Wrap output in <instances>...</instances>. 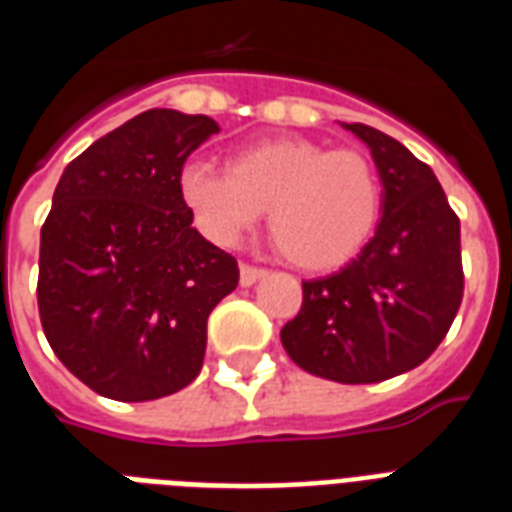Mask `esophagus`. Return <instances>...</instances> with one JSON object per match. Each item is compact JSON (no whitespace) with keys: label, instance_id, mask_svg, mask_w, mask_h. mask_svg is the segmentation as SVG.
I'll list each match as a JSON object with an SVG mask.
<instances>
[{"label":"esophagus","instance_id":"esophagus-1","mask_svg":"<svg viewBox=\"0 0 512 512\" xmlns=\"http://www.w3.org/2000/svg\"><path fill=\"white\" fill-rule=\"evenodd\" d=\"M265 268H257V265H249V263H241L239 268V281H241V287H252L257 279H263L265 276Z\"/></svg>","mask_w":512,"mask_h":512}]
</instances>
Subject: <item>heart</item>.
<instances>
[{"instance_id":"b5f03b06","label":"heart","mask_w":512,"mask_h":512,"mask_svg":"<svg viewBox=\"0 0 512 512\" xmlns=\"http://www.w3.org/2000/svg\"><path fill=\"white\" fill-rule=\"evenodd\" d=\"M180 199L209 241L233 247L268 209L273 244L305 271H329L366 247L382 215V180L356 148L303 138L241 148L228 170L185 164Z\"/></svg>"}]
</instances>
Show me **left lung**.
Here are the masks:
<instances>
[{"instance_id": "1", "label": "left lung", "mask_w": 512, "mask_h": 512, "mask_svg": "<svg viewBox=\"0 0 512 512\" xmlns=\"http://www.w3.org/2000/svg\"><path fill=\"white\" fill-rule=\"evenodd\" d=\"M382 180V217L361 255L303 281V305L281 329L300 369L345 382H382L420 366L460 311V217L428 164L385 132L345 124Z\"/></svg>"}]
</instances>
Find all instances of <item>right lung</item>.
<instances>
[{
	"instance_id": "1",
	"label": "right lung",
	"mask_w": 512,
	"mask_h": 512,
	"mask_svg": "<svg viewBox=\"0 0 512 512\" xmlns=\"http://www.w3.org/2000/svg\"><path fill=\"white\" fill-rule=\"evenodd\" d=\"M209 116L143 111L60 175L39 241L36 303L68 372L114 401H154L196 380L207 319L239 284L180 199V172L217 135Z\"/></svg>"
}]
</instances>
